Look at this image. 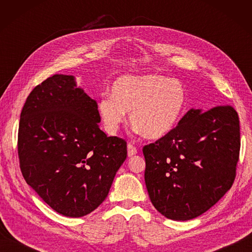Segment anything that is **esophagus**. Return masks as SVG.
<instances>
[{
  "label": "esophagus",
  "mask_w": 252,
  "mask_h": 252,
  "mask_svg": "<svg viewBox=\"0 0 252 252\" xmlns=\"http://www.w3.org/2000/svg\"><path fill=\"white\" fill-rule=\"evenodd\" d=\"M136 153H137L136 147H135L134 145H133V144H131V143L127 144V156L132 157L133 155H135Z\"/></svg>",
  "instance_id": "esophagus-1"
}]
</instances>
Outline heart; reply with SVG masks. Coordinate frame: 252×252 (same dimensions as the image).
Instances as JSON below:
<instances>
[{
	"label": "heart",
	"mask_w": 252,
	"mask_h": 252,
	"mask_svg": "<svg viewBox=\"0 0 252 252\" xmlns=\"http://www.w3.org/2000/svg\"><path fill=\"white\" fill-rule=\"evenodd\" d=\"M110 96L97 103V111L105 130L115 134L130 112V121L137 131L152 140L172 132L183 118L187 92L179 80L159 74L123 76L110 88Z\"/></svg>",
	"instance_id": "b5f03b06"
}]
</instances>
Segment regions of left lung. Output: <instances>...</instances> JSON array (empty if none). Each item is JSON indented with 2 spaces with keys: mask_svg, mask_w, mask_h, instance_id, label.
Segmentation results:
<instances>
[{
  "mask_svg": "<svg viewBox=\"0 0 252 252\" xmlns=\"http://www.w3.org/2000/svg\"><path fill=\"white\" fill-rule=\"evenodd\" d=\"M239 151V118L232 106L189 110L172 132L143 147L154 207L174 221L199 217L232 187Z\"/></svg>",
  "mask_w": 252,
  "mask_h": 252,
  "instance_id": "left-lung-1",
  "label": "left lung"
}]
</instances>
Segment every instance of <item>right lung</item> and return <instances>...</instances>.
Instances as JSON below:
<instances>
[{"instance_id": "add662e5", "label": "right lung", "mask_w": 252, "mask_h": 252, "mask_svg": "<svg viewBox=\"0 0 252 252\" xmlns=\"http://www.w3.org/2000/svg\"><path fill=\"white\" fill-rule=\"evenodd\" d=\"M99 122L96 100L66 74H54L36 85L21 110V173L53 210L65 217L94 211L126 158V142L107 136Z\"/></svg>"}]
</instances>
